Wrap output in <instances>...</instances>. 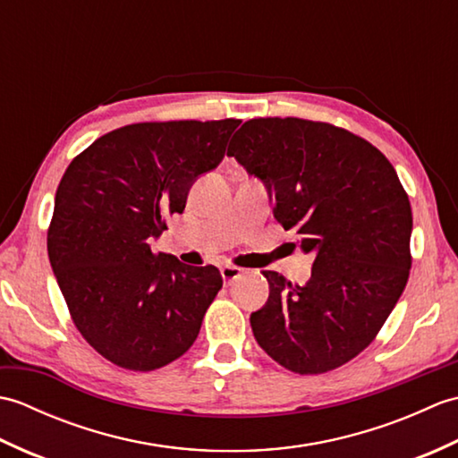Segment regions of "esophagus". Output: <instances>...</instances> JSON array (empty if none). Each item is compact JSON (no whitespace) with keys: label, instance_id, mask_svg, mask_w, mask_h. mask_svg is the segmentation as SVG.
<instances>
[{"label":"esophagus","instance_id":"34e87169","mask_svg":"<svg viewBox=\"0 0 458 458\" xmlns=\"http://www.w3.org/2000/svg\"><path fill=\"white\" fill-rule=\"evenodd\" d=\"M220 274H222L224 284H234V281L242 276V269L236 266H224L220 269Z\"/></svg>","mask_w":458,"mask_h":458}]
</instances>
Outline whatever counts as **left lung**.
<instances>
[{
  "mask_svg": "<svg viewBox=\"0 0 458 458\" xmlns=\"http://www.w3.org/2000/svg\"><path fill=\"white\" fill-rule=\"evenodd\" d=\"M228 155L315 251L305 285L264 271L269 299L250 317L258 344L301 376L344 366L372 344L410 277L411 204L394 165L352 131L301 118L248 120Z\"/></svg>",
  "mask_w": 458,
  "mask_h": 458,
  "instance_id": "obj_1",
  "label": "left lung"
}]
</instances>
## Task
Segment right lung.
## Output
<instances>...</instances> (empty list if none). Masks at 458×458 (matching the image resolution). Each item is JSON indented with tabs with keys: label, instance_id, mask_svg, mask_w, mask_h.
<instances>
[{
	"label": "right lung",
	"instance_id": "obj_1",
	"mask_svg": "<svg viewBox=\"0 0 458 458\" xmlns=\"http://www.w3.org/2000/svg\"><path fill=\"white\" fill-rule=\"evenodd\" d=\"M240 120L123 125L96 140L58 182L47 250L74 327L112 364L151 372L182 356L222 289L149 240L216 167Z\"/></svg>",
	"mask_w": 458,
	"mask_h": 458
}]
</instances>
